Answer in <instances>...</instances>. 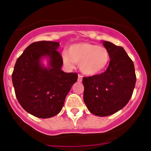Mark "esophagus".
Segmentation results:
<instances>
[{"mask_svg": "<svg viewBox=\"0 0 151 151\" xmlns=\"http://www.w3.org/2000/svg\"><path fill=\"white\" fill-rule=\"evenodd\" d=\"M82 80H83V76L81 75V74H78V78H77V81L78 82H82Z\"/></svg>", "mask_w": 151, "mask_h": 151, "instance_id": "esophagus-1", "label": "esophagus"}]
</instances>
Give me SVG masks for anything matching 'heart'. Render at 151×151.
Masks as SVG:
<instances>
[{
  "label": "heart",
  "instance_id": "heart-1",
  "mask_svg": "<svg viewBox=\"0 0 151 151\" xmlns=\"http://www.w3.org/2000/svg\"><path fill=\"white\" fill-rule=\"evenodd\" d=\"M62 58L66 66L72 68L75 63H80L82 72L93 75L106 68L109 55L105 47L89 43H78L71 45L68 52H63Z\"/></svg>",
  "mask_w": 151,
  "mask_h": 151
}]
</instances>
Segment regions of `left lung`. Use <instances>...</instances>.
I'll use <instances>...</instances> for the list:
<instances>
[{
  "label": "left lung",
  "mask_w": 151,
  "mask_h": 151,
  "mask_svg": "<svg viewBox=\"0 0 151 151\" xmlns=\"http://www.w3.org/2000/svg\"><path fill=\"white\" fill-rule=\"evenodd\" d=\"M104 46L109 55L104 73L83 77V99L93 115L104 117L124 107L132 97L136 83L134 63L122 47L109 42Z\"/></svg>",
  "instance_id": "1"
}]
</instances>
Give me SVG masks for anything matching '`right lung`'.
Masks as SVG:
<instances>
[{
	"label": "right lung",
	"mask_w": 151,
	"mask_h": 151,
	"mask_svg": "<svg viewBox=\"0 0 151 151\" xmlns=\"http://www.w3.org/2000/svg\"><path fill=\"white\" fill-rule=\"evenodd\" d=\"M60 44L41 41L26 47L17 60L12 83L19 104L28 113L40 118L58 115L64 104L77 73L61 70L63 58L57 49ZM50 58L47 68L40 64L42 57Z\"/></svg>",
	"instance_id": "obj_1"
}]
</instances>
